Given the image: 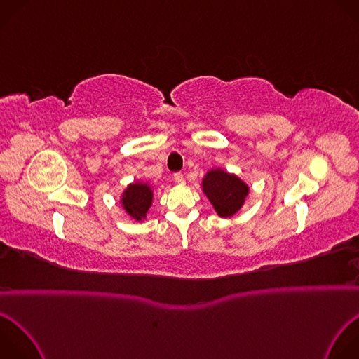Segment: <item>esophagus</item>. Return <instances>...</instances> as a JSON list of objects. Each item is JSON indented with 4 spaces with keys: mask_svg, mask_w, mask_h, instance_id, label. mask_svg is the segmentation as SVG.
Listing matches in <instances>:
<instances>
[{
    "mask_svg": "<svg viewBox=\"0 0 359 359\" xmlns=\"http://www.w3.org/2000/svg\"><path fill=\"white\" fill-rule=\"evenodd\" d=\"M175 182H176L177 184H183V183H184L183 175H182V173H175Z\"/></svg>",
    "mask_w": 359,
    "mask_h": 359,
    "instance_id": "34e87169",
    "label": "esophagus"
}]
</instances>
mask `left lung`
I'll return each mask as SVG.
<instances>
[{"label": "left lung", "mask_w": 359, "mask_h": 359, "mask_svg": "<svg viewBox=\"0 0 359 359\" xmlns=\"http://www.w3.org/2000/svg\"><path fill=\"white\" fill-rule=\"evenodd\" d=\"M201 187L215 212L228 218L241 210L250 193V187L240 177L222 169H211L205 173Z\"/></svg>", "instance_id": "1"}]
</instances>
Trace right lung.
<instances>
[{
  "mask_svg": "<svg viewBox=\"0 0 359 359\" xmlns=\"http://www.w3.org/2000/svg\"><path fill=\"white\" fill-rule=\"evenodd\" d=\"M154 200V191L148 183H131L123 191L121 205L127 211V214L135 221H142L147 218V212L149 211Z\"/></svg>",
  "mask_w": 359,
  "mask_h": 359,
  "instance_id": "add662e5",
  "label": "right lung"
}]
</instances>
